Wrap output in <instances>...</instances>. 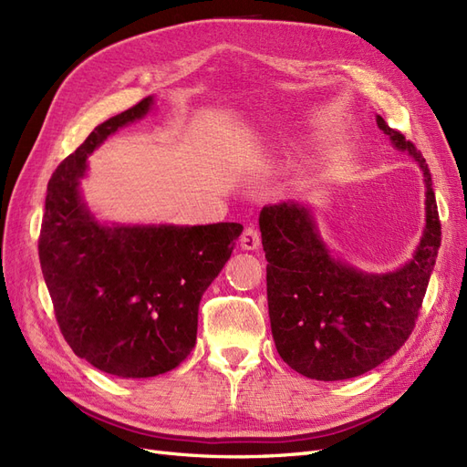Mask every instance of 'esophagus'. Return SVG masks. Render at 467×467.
<instances>
[{
	"label": "esophagus",
	"instance_id": "1",
	"mask_svg": "<svg viewBox=\"0 0 467 467\" xmlns=\"http://www.w3.org/2000/svg\"><path fill=\"white\" fill-rule=\"evenodd\" d=\"M239 244H242V247L247 251H253L261 245V234L255 225H247L242 234V239H239Z\"/></svg>",
	"mask_w": 467,
	"mask_h": 467
}]
</instances>
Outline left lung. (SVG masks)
Returning a JSON list of instances; mask_svg holds the SVG:
<instances>
[{
  "label": "left lung",
  "instance_id": "obj_1",
  "mask_svg": "<svg viewBox=\"0 0 467 467\" xmlns=\"http://www.w3.org/2000/svg\"><path fill=\"white\" fill-rule=\"evenodd\" d=\"M376 120L395 148L413 155L425 175V235L403 268L364 275L335 261L304 206L268 204L259 216L275 345L292 370L312 379L360 376L405 345L415 329L441 247V218L425 158L384 119Z\"/></svg>",
  "mask_w": 467,
  "mask_h": 467
}]
</instances>
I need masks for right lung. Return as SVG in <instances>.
<instances>
[{"mask_svg":"<svg viewBox=\"0 0 467 467\" xmlns=\"http://www.w3.org/2000/svg\"><path fill=\"white\" fill-rule=\"evenodd\" d=\"M151 97L99 124L48 181L38 257L66 343L120 378L165 374L196 343L199 304L242 223L107 228L79 199L88 155L150 110Z\"/></svg>","mask_w":467,"mask_h":467,"instance_id":"add662e5","label":"right lung"}]
</instances>
